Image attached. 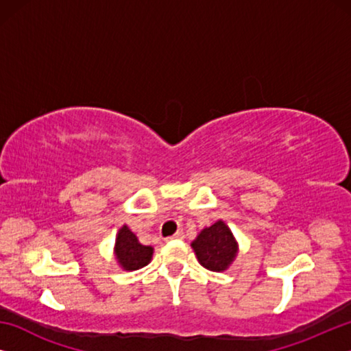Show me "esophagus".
Masks as SVG:
<instances>
[{
  "mask_svg": "<svg viewBox=\"0 0 351 351\" xmlns=\"http://www.w3.org/2000/svg\"><path fill=\"white\" fill-rule=\"evenodd\" d=\"M184 239V232L182 230H178V232L175 235H171L169 240H182Z\"/></svg>",
  "mask_w": 351,
  "mask_h": 351,
  "instance_id": "obj_1",
  "label": "esophagus"
}]
</instances>
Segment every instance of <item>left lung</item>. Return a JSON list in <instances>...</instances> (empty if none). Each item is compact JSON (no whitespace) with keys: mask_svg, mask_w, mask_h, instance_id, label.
Masks as SVG:
<instances>
[{"mask_svg":"<svg viewBox=\"0 0 351 351\" xmlns=\"http://www.w3.org/2000/svg\"><path fill=\"white\" fill-rule=\"evenodd\" d=\"M192 249L203 268L223 272L229 269L239 255V241L223 219L204 228L192 241Z\"/></svg>","mask_w":351,"mask_h":351,"instance_id":"obj_1","label":"left lung"}]
</instances>
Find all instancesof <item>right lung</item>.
Wrapping results in <instances>:
<instances>
[{
  "label": "right lung",
  "mask_w": 351,
  "mask_h": 351,
  "mask_svg": "<svg viewBox=\"0 0 351 351\" xmlns=\"http://www.w3.org/2000/svg\"><path fill=\"white\" fill-rule=\"evenodd\" d=\"M153 252V246L142 245L127 224H123L117 230L114 241V258L123 271H136L144 268L152 261Z\"/></svg>",
  "instance_id": "add662e5"
}]
</instances>
